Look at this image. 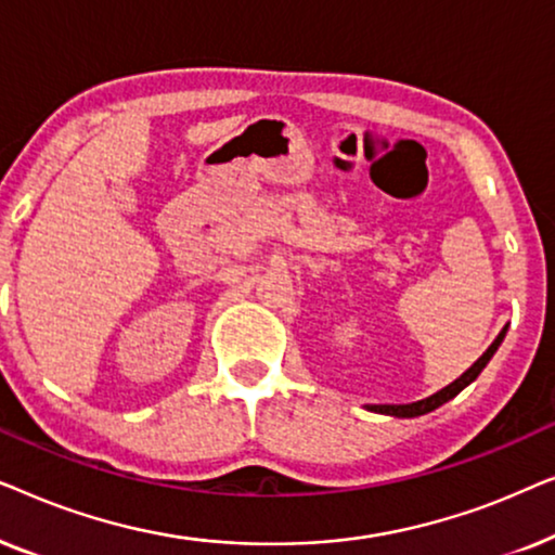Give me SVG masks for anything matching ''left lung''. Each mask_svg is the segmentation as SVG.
Here are the masks:
<instances>
[{
    "mask_svg": "<svg viewBox=\"0 0 555 555\" xmlns=\"http://www.w3.org/2000/svg\"><path fill=\"white\" fill-rule=\"evenodd\" d=\"M505 331H507V325L503 331H500V336L492 340V346L488 348V351H485L480 359H477L473 366H469L465 374H462L457 382H452L450 386H444L442 391H437V393H431V397H427V399H422V401H414V404H374V406H369L371 412H378V414H391V416H422V414H427V412H435L437 406H442L444 401H450V399H454L457 397V393L465 389L467 384H473L477 376H480V371L488 366V361L492 359V353L498 351V346L503 344V338H505Z\"/></svg>",
    "mask_w": 555,
    "mask_h": 555,
    "instance_id": "1",
    "label": "left lung"
}]
</instances>
